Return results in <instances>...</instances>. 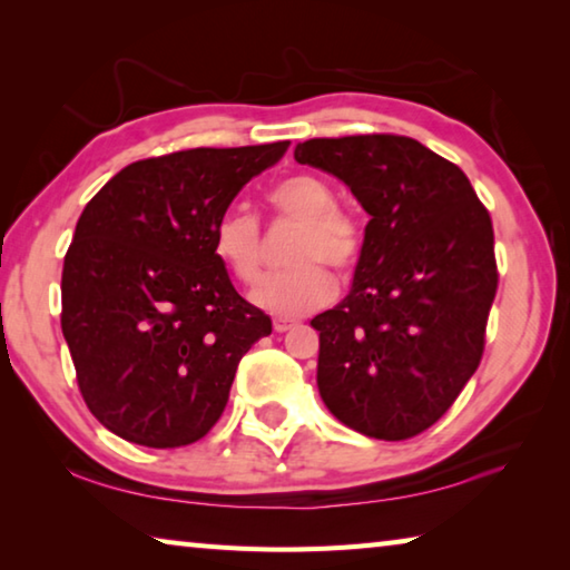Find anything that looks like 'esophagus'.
Returning a JSON list of instances; mask_svg holds the SVG:
<instances>
[{
    "label": "esophagus",
    "instance_id": "1",
    "mask_svg": "<svg viewBox=\"0 0 570 570\" xmlns=\"http://www.w3.org/2000/svg\"><path fill=\"white\" fill-rule=\"evenodd\" d=\"M294 326H296V322H294V320H274V332H278V334L292 332Z\"/></svg>",
    "mask_w": 570,
    "mask_h": 570
}]
</instances>
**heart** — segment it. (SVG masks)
<instances>
[{
    "label": "heart",
    "mask_w": 570,
    "mask_h": 570,
    "mask_svg": "<svg viewBox=\"0 0 570 570\" xmlns=\"http://www.w3.org/2000/svg\"><path fill=\"white\" fill-rule=\"evenodd\" d=\"M276 218L296 220L282 272L266 274L250 292V302L276 316H302L326 304L334 282L324 266L350 274L362 258L364 230L352 210L336 206L334 188L314 173H294L266 193ZM214 254L240 284H250L262 272V224L250 210L230 206L214 224Z\"/></svg>",
    "instance_id": "1"
}]
</instances>
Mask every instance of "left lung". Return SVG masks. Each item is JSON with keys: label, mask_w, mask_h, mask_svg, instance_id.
Segmentation results:
<instances>
[{"label": "left lung", "mask_w": 570, "mask_h": 570, "mask_svg": "<svg viewBox=\"0 0 570 570\" xmlns=\"http://www.w3.org/2000/svg\"><path fill=\"white\" fill-rule=\"evenodd\" d=\"M294 158L344 180L372 216L350 296L312 320L322 400L366 438L410 440L482 360L498 292L493 220L455 163L404 135L312 138Z\"/></svg>", "instance_id": "8db88e82"}]
</instances>
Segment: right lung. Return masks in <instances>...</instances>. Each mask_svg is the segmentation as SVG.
Returning <instances> with one entry per match:
<instances>
[{
    "instance_id": "add662e5",
    "label": "right lung",
    "mask_w": 570,
    "mask_h": 570,
    "mask_svg": "<svg viewBox=\"0 0 570 570\" xmlns=\"http://www.w3.org/2000/svg\"><path fill=\"white\" fill-rule=\"evenodd\" d=\"M288 140L130 163L95 193L62 266L77 387L115 435L180 448L226 410L240 356L272 320L230 284L214 224Z\"/></svg>"
}]
</instances>
